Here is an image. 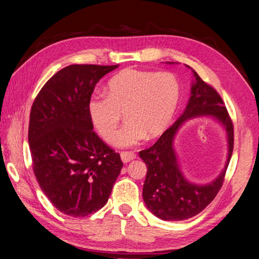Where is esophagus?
<instances>
[{
    "label": "esophagus",
    "mask_w": 259,
    "mask_h": 259,
    "mask_svg": "<svg viewBox=\"0 0 259 259\" xmlns=\"http://www.w3.org/2000/svg\"><path fill=\"white\" fill-rule=\"evenodd\" d=\"M120 156L123 163H129V161L134 160L136 158V154L131 153V151H121Z\"/></svg>",
    "instance_id": "obj_1"
}]
</instances>
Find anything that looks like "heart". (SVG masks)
I'll return each instance as SVG.
<instances>
[{
    "label": "heart",
    "mask_w": 259,
    "mask_h": 259,
    "mask_svg": "<svg viewBox=\"0 0 259 259\" xmlns=\"http://www.w3.org/2000/svg\"><path fill=\"white\" fill-rule=\"evenodd\" d=\"M181 98L176 76L168 72L126 68L109 80L105 95L90 99L91 121L102 138L112 143L124 113L128 122L115 139L120 147L138 145L160 136L174 118Z\"/></svg>",
    "instance_id": "heart-1"
}]
</instances>
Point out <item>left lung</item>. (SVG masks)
Returning <instances> with one entry per match:
<instances>
[{
	"instance_id": "1",
	"label": "left lung",
	"mask_w": 259,
	"mask_h": 259,
	"mask_svg": "<svg viewBox=\"0 0 259 259\" xmlns=\"http://www.w3.org/2000/svg\"><path fill=\"white\" fill-rule=\"evenodd\" d=\"M192 69V68H191ZM195 80L184 113L148 149L139 151L147 165L143 197L148 210L161 220L181 221L200 213L209 205L224 184L226 171L234 150V123L220 94L205 83L194 69ZM200 115H212L225 126L228 137V159L225 169L205 186L193 185L179 170L172 148L174 137L184 120Z\"/></svg>"
}]
</instances>
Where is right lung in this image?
Wrapping results in <instances>:
<instances>
[{"label":"right lung","mask_w":259,"mask_h":259,"mask_svg":"<svg viewBox=\"0 0 259 259\" xmlns=\"http://www.w3.org/2000/svg\"><path fill=\"white\" fill-rule=\"evenodd\" d=\"M118 65H69L48 79L31 106L28 139L40 189L58 211L86 217L105 205L123 163L93 131L88 104Z\"/></svg>","instance_id":"right-lung-1"}]
</instances>
